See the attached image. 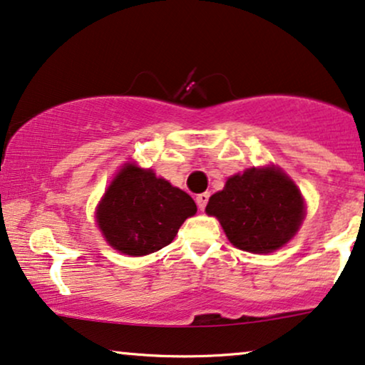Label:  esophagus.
I'll return each mask as SVG.
<instances>
[{"mask_svg":"<svg viewBox=\"0 0 365 365\" xmlns=\"http://www.w3.org/2000/svg\"><path fill=\"white\" fill-rule=\"evenodd\" d=\"M208 198H210V193H207V192L200 193V195H197V205H198V208H200V210H205Z\"/></svg>","mask_w":365,"mask_h":365,"instance_id":"1","label":"esophagus"}]
</instances>
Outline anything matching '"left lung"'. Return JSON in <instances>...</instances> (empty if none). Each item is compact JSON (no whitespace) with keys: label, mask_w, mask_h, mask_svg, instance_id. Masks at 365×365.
Here are the masks:
<instances>
[{"label":"left lung","mask_w":365,"mask_h":365,"mask_svg":"<svg viewBox=\"0 0 365 365\" xmlns=\"http://www.w3.org/2000/svg\"><path fill=\"white\" fill-rule=\"evenodd\" d=\"M205 212L218 218L237 249L270 254L299 232L305 203L289 175L269 165L228 178L223 190L210 197Z\"/></svg>","instance_id":"left-lung-1"}]
</instances>
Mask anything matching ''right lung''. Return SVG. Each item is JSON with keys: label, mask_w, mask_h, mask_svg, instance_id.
<instances>
[{"label": "right lung", "mask_w": 365, "mask_h": 365, "mask_svg": "<svg viewBox=\"0 0 365 365\" xmlns=\"http://www.w3.org/2000/svg\"><path fill=\"white\" fill-rule=\"evenodd\" d=\"M195 213L188 193L153 170L125 163L96 207V223L120 254L143 257L172 244L182 223Z\"/></svg>", "instance_id": "obj_1"}]
</instances>
